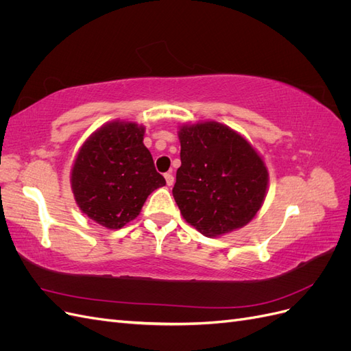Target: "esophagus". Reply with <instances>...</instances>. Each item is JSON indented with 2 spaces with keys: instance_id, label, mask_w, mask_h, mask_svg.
I'll return each mask as SVG.
<instances>
[{
  "instance_id": "34e87169",
  "label": "esophagus",
  "mask_w": 351,
  "mask_h": 351,
  "mask_svg": "<svg viewBox=\"0 0 351 351\" xmlns=\"http://www.w3.org/2000/svg\"><path fill=\"white\" fill-rule=\"evenodd\" d=\"M164 177H165V182H167L168 186H173L174 184V176L171 173H167Z\"/></svg>"
}]
</instances>
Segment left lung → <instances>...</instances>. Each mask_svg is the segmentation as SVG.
<instances>
[{"mask_svg": "<svg viewBox=\"0 0 351 351\" xmlns=\"http://www.w3.org/2000/svg\"><path fill=\"white\" fill-rule=\"evenodd\" d=\"M173 196L183 218L205 237L241 228L261 209L268 169L241 134L217 121L182 125Z\"/></svg>", "mask_w": 351, "mask_h": 351, "instance_id": "8db88e82", "label": "left lung"}]
</instances>
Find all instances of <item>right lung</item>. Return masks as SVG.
Listing matches in <instances>:
<instances>
[{
  "label": "right lung",
  "instance_id": "obj_1",
  "mask_svg": "<svg viewBox=\"0 0 351 351\" xmlns=\"http://www.w3.org/2000/svg\"><path fill=\"white\" fill-rule=\"evenodd\" d=\"M145 127L115 120L83 143L71 168V190L83 214L119 230L141 214L154 190L165 186L143 145Z\"/></svg>",
  "mask_w": 351,
  "mask_h": 351
}]
</instances>
